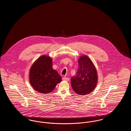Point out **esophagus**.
<instances>
[{
    "label": "esophagus",
    "mask_w": 131,
    "mask_h": 131,
    "mask_svg": "<svg viewBox=\"0 0 131 131\" xmlns=\"http://www.w3.org/2000/svg\"><path fill=\"white\" fill-rule=\"evenodd\" d=\"M63 81H69V79L68 78H66L65 77H64L62 78Z\"/></svg>",
    "instance_id": "obj_1"
}]
</instances>
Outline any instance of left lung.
I'll use <instances>...</instances> for the list:
<instances>
[{
    "instance_id": "left-lung-1",
    "label": "left lung",
    "mask_w": 131,
    "mask_h": 131,
    "mask_svg": "<svg viewBox=\"0 0 131 131\" xmlns=\"http://www.w3.org/2000/svg\"><path fill=\"white\" fill-rule=\"evenodd\" d=\"M79 68L76 75L72 77L71 82L73 89L79 95L91 93L97 85V70L93 63L86 56H81L78 60Z\"/></svg>"
}]
</instances>
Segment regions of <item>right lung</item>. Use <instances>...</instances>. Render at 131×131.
<instances>
[{
  "label": "right lung",
  "instance_id": "add662e5",
  "mask_svg": "<svg viewBox=\"0 0 131 131\" xmlns=\"http://www.w3.org/2000/svg\"><path fill=\"white\" fill-rule=\"evenodd\" d=\"M31 86L40 93L51 92L57 83L61 81V77L52 69V59L42 56L33 64L29 72Z\"/></svg>",
  "mask_w": 131,
  "mask_h": 131
}]
</instances>
